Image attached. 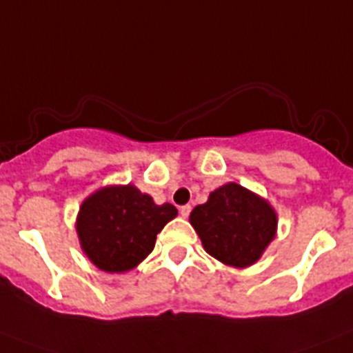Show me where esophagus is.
Returning <instances> with one entry per match:
<instances>
[{"instance_id":"34e87169","label":"esophagus","mask_w":353,"mask_h":353,"mask_svg":"<svg viewBox=\"0 0 353 353\" xmlns=\"http://www.w3.org/2000/svg\"><path fill=\"white\" fill-rule=\"evenodd\" d=\"M190 211H192V206H190V204H186V206H181L179 208V213H181V216H183V219H188Z\"/></svg>"}]
</instances>
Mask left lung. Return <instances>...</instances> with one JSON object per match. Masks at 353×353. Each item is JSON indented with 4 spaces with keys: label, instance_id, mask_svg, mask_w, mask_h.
Segmentation results:
<instances>
[{
    "label": "left lung",
    "instance_id": "8db88e82",
    "mask_svg": "<svg viewBox=\"0 0 353 353\" xmlns=\"http://www.w3.org/2000/svg\"><path fill=\"white\" fill-rule=\"evenodd\" d=\"M190 223L204 250L236 268H247L263 256L277 231V213L268 201L236 183L211 192L190 213Z\"/></svg>",
    "mask_w": 353,
    "mask_h": 353
}]
</instances>
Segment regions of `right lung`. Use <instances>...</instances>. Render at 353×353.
Segmentation results:
<instances>
[{
    "label": "right lung",
    "instance_id": "add662e5",
    "mask_svg": "<svg viewBox=\"0 0 353 353\" xmlns=\"http://www.w3.org/2000/svg\"><path fill=\"white\" fill-rule=\"evenodd\" d=\"M172 204H154L133 185L104 186L79 208V245L94 265L108 274H124L152 252L156 234L176 219Z\"/></svg>",
    "mask_w": 353,
    "mask_h": 353
}]
</instances>
